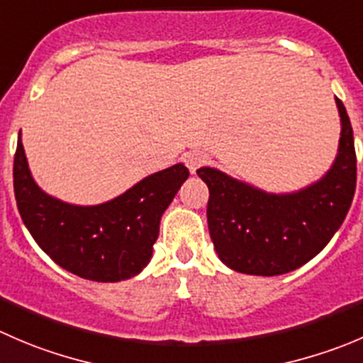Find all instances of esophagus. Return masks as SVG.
<instances>
[{
    "instance_id": "34e87169",
    "label": "esophagus",
    "mask_w": 363,
    "mask_h": 363,
    "mask_svg": "<svg viewBox=\"0 0 363 363\" xmlns=\"http://www.w3.org/2000/svg\"><path fill=\"white\" fill-rule=\"evenodd\" d=\"M207 161H209V156L203 152H188L184 156V163H186V167L189 168V172H191V174H195V172L199 170L200 167H203Z\"/></svg>"
}]
</instances>
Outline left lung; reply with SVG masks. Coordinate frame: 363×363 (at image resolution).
Wrapping results in <instances>:
<instances>
[{
    "label": "left lung",
    "instance_id": "8db88e82",
    "mask_svg": "<svg viewBox=\"0 0 363 363\" xmlns=\"http://www.w3.org/2000/svg\"><path fill=\"white\" fill-rule=\"evenodd\" d=\"M339 156L319 182L289 195H273L200 168L209 188L207 223L221 262L259 277L289 273L314 259L342 225L357 188L353 128L342 101Z\"/></svg>",
    "mask_w": 363,
    "mask_h": 363
}]
</instances>
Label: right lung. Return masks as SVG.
Listing matches in <instances>:
<instances>
[{"label":"right lung","mask_w":363,"mask_h":363,"mask_svg":"<svg viewBox=\"0 0 363 363\" xmlns=\"http://www.w3.org/2000/svg\"><path fill=\"white\" fill-rule=\"evenodd\" d=\"M188 175L184 164H174L111 202L79 207L35 184L21 138L13 156V193L30 234L58 266L94 282L128 280L149 264L161 214Z\"/></svg>","instance_id":"obj_1"}]
</instances>
